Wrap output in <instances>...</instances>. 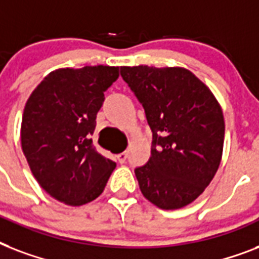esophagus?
I'll use <instances>...</instances> for the list:
<instances>
[{
	"label": "esophagus",
	"mask_w": 259,
	"mask_h": 259,
	"mask_svg": "<svg viewBox=\"0 0 259 259\" xmlns=\"http://www.w3.org/2000/svg\"><path fill=\"white\" fill-rule=\"evenodd\" d=\"M126 157H127V153H126V152H122V153H119L117 156V160L121 162V164H123V162L126 161Z\"/></svg>",
	"instance_id": "obj_1"
}]
</instances>
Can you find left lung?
<instances>
[{
    "mask_svg": "<svg viewBox=\"0 0 259 259\" xmlns=\"http://www.w3.org/2000/svg\"><path fill=\"white\" fill-rule=\"evenodd\" d=\"M153 132L152 157L136 169L140 189L161 209H179L204 192L223 154L225 118L219 102L183 67H121Z\"/></svg>",
    "mask_w": 259,
    "mask_h": 259,
    "instance_id": "1",
    "label": "left lung"
}]
</instances>
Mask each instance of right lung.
<instances>
[{
	"instance_id": "obj_1",
	"label": "right lung",
	"mask_w": 259,
	"mask_h": 259,
	"mask_svg": "<svg viewBox=\"0 0 259 259\" xmlns=\"http://www.w3.org/2000/svg\"><path fill=\"white\" fill-rule=\"evenodd\" d=\"M118 76V67L58 68L26 101L22 152L40 187L64 204L78 207L95 200L115 168L93 145L91 134L103 91Z\"/></svg>"
}]
</instances>
